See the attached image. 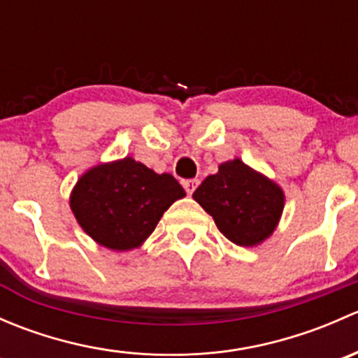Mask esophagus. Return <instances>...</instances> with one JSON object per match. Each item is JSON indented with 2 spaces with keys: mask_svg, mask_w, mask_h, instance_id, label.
Instances as JSON below:
<instances>
[{
  "mask_svg": "<svg viewBox=\"0 0 358 358\" xmlns=\"http://www.w3.org/2000/svg\"><path fill=\"white\" fill-rule=\"evenodd\" d=\"M182 185H183V189L187 190V194H189V196H192L194 190H196L197 185H199V180H197V178L182 180Z\"/></svg>",
  "mask_w": 358,
  "mask_h": 358,
  "instance_id": "esophagus-1",
  "label": "esophagus"
}]
</instances>
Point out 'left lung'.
<instances>
[{"label": "left lung", "mask_w": 358, "mask_h": 358, "mask_svg": "<svg viewBox=\"0 0 358 358\" xmlns=\"http://www.w3.org/2000/svg\"><path fill=\"white\" fill-rule=\"evenodd\" d=\"M192 197L213 216L220 232L237 246H258L268 239L284 209V192L275 182L241 159L218 166Z\"/></svg>", "instance_id": "obj_1"}]
</instances>
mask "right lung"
Listing matches in <instances>:
<instances>
[{"label": "right lung", "instance_id": "obj_1", "mask_svg": "<svg viewBox=\"0 0 358 358\" xmlns=\"http://www.w3.org/2000/svg\"><path fill=\"white\" fill-rule=\"evenodd\" d=\"M185 197L169 173L157 175L124 157L88 169L71 194V209L81 229L100 246L128 251L142 246L166 209Z\"/></svg>", "mask_w": 358, "mask_h": 358}]
</instances>
